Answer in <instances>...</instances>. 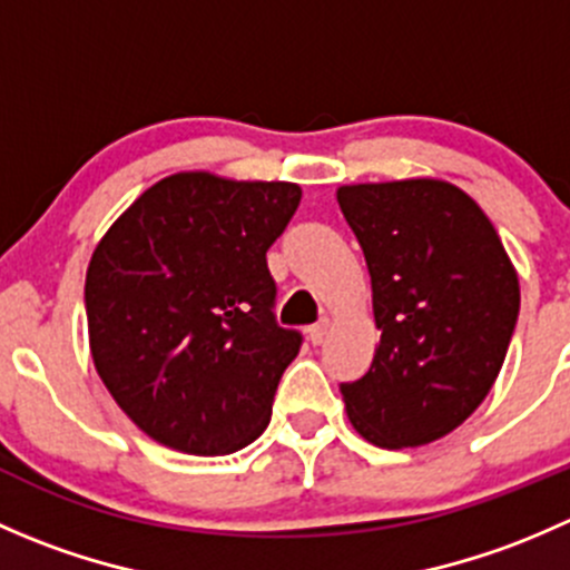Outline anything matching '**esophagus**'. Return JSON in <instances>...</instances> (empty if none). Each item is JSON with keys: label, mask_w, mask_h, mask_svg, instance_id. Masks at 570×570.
Returning <instances> with one entry per match:
<instances>
[{"label": "esophagus", "mask_w": 570, "mask_h": 570, "mask_svg": "<svg viewBox=\"0 0 570 570\" xmlns=\"http://www.w3.org/2000/svg\"><path fill=\"white\" fill-rule=\"evenodd\" d=\"M327 327H331V320L322 317L317 325L308 327V338H312L314 344H322V342H325V336H327Z\"/></svg>", "instance_id": "34e87169"}]
</instances>
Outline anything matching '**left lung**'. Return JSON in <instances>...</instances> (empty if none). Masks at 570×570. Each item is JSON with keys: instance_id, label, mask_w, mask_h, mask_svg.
Returning a JSON list of instances; mask_svg holds the SVG:
<instances>
[{"instance_id": "8db88e82", "label": "left lung", "mask_w": 570, "mask_h": 570, "mask_svg": "<svg viewBox=\"0 0 570 570\" xmlns=\"http://www.w3.org/2000/svg\"><path fill=\"white\" fill-rule=\"evenodd\" d=\"M372 278L381 344L338 383L353 428L386 450L452 433L491 392L519 320V275L480 206L446 181L336 193Z\"/></svg>"}]
</instances>
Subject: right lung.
I'll list each match as a JSON object with an SVG mask.
<instances>
[{
	"label": "right lung",
	"mask_w": 570,
	"mask_h": 570,
	"mask_svg": "<svg viewBox=\"0 0 570 570\" xmlns=\"http://www.w3.org/2000/svg\"><path fill=\"white\" fill-rule=\"evenodd\" d=\"M289 181L176 174L94 250V364L126 416L170 450L228 455L269 424L303 333L275 320L267 250L301 206Z\"/></svg>",
	"instance_id": "right-lung-1"
}]
</instances>
